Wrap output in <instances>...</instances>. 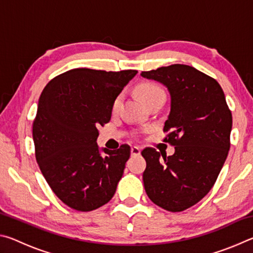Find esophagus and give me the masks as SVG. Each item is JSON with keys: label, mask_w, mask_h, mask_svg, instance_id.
<instances>
[{"label": "esophagus", "mask_w": 253, "mask_h": 253, "mask_svg": "<svg viewBox=\"0 0 253 253\" xmlns=\"http://www.w3.org/2000/svg\"><path fill=\"white\" fill-rule=\"evenodd\" d=\"M130 153H131L132 156H138L139 154H140V147H138V146H132V147L130 148Z\"/></svg>", "instance_id": "1"}]
</instances>
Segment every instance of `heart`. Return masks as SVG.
I'll use <instances>...</instances> for the list:
<instances>
[{
	"mask_svg": "<svg viewBox=\"0 0 253 253\" xmlns=\"http://www.w3.org/2000/svg\"><path fill=\"white\" fill-rule=\"evenodd\" d=\"M137 95L139 96L145 104L147 106L154 104V102L158 101H164L165 99V92L163 90L161 85H158L155 83H143L137 85L136 88ZM123 101V93H119L113 101L111 105V109L113 111H117L121 107V104Z\"/></svg>",
	"mask_w": 253,
	"mask_h": 253,
	"instance_id": "obj_1",
	"label": "heart"
}]
</instances>
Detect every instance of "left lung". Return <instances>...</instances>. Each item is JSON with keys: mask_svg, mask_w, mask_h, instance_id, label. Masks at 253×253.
<instances>
[{"mask_svg": "<svg viewBox=\"0 0 253 253\" xmlns=\"http://www.w3.org/2000/svg\"><path fill=\"white\" fill-rule=\"evenodd\" d=\"M140 76L169 89L170 111L163 140L175 146L172 156L143 149L145 191L158 207L181 212L202 200L219 176L230 149L232 114L219 83L193 67L172 65Z\"/></svg>", "mask_w": 253, "mask_h": 253, "instance_id": "left-lung-1", "label": "left lung"}]
</instances>
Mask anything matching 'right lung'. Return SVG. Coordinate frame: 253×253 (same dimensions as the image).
<instances>
[{"label":"right lung","mask_w":253,"mask_h":253,"mask_svg":"<svg viewBox=\"0 0 253 253\" xmlns=\"http://www.w3.org/2000/svg\"><path fill=\"white\" fill-rule=\"evenodd\" d=\"M137 70L72 69L45 85L32 135L36 158L51 190L68 207L89 212L116 192L130 147L117 151L96 143L98 127L109 123L111 105Z\"/></svg>","instance_id":"right-lung-1"}]
</instances>
